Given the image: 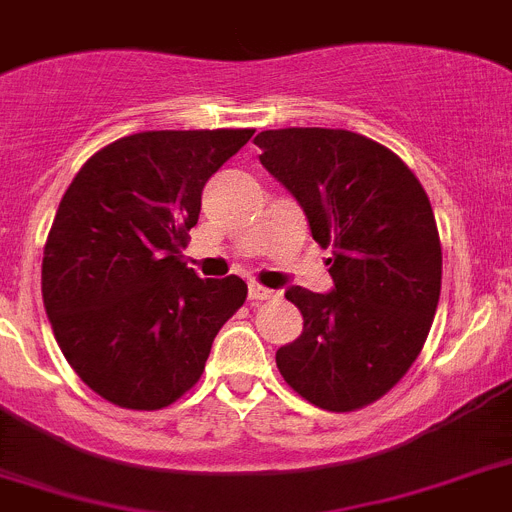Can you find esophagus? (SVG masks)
Instances as JSON below:
<instances>
[{
  "mask_svg": "<svg viewBox=\"0 0 512 512\" xmlns=\"http://www.w3.org/2000/svg\"><path fill=\"white\" fill-rule=\"evenodd\" d=\"M247 296H250V301H252V304H260V301H268V299H273V296H275V291H270V288L260 286V283H252V286H250V291H247Z\"/></svg>",
  "mask_w": 512,
  "mask_h": 512,
  "instance_id": "obj_1",
  "label": "esophagus"
}]
</instances>
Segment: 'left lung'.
I'll return each mask as SVG.
<instances>
[{"mask_svg":"<svg viewBox=\"0 0 512 512\" xmlns=\"http://www.w3.org/2000/svg\"><path fill=\"white\" fill-rule=\"evenodd\" d=\"M262 167L332 247L335 291L288 288L304 330L275 353L283 381L314 407L363 410L402 381L441 299L443 250L428 193L391 149L342 128L255 136Z\"/></svg>","mask_w":512,"mask_h":512,"instance_id":"left-lung-1","label":"left lung"}]
</instances>
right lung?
I'll use <instances>...</instances> for the list:
<instances>
[{
	"mask_svg": "<svg viewBox=\"0 0 512 512\" xmlns=\"http://www.w3.org/2000/svg\"><path fill=\"white\" fill-rule=\"evenodd\" d=\"M252 133H133L66 188L43 247V304L69 366L115 407L162 410L193 389L247 299L242 278L203 281L182 250L203 185Z\"/></svg>",
	"mask_w": 512,
	"mask_h": 512,
	"instance_id": "add662e5",
	"label": "right lung"
}]
</instances>
